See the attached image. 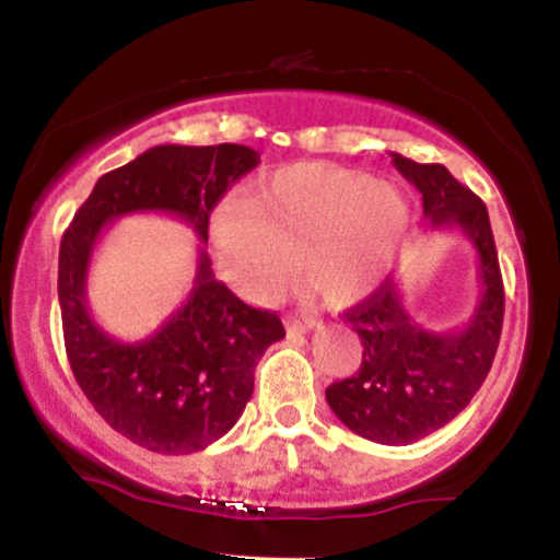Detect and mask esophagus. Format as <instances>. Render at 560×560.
<instances>
[{
  "label": "esophagus",
  "instance_id": "34e87169",
  "mask_svg": "<svg viewBox=\"0 0 560 560\" xmlns=\"http://www.w3.org/2000/svg\"><path fill=\"white\" fill-rule=\"evenodd\" d=\"M287 326L289 329H298V331H311V329H318L320 320L311 318V316H289Z\"/></svg>",
  "mask_w": 560,
  "mask_h": 560
}]
</instances>
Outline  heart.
I'll return each instance as SVG.
<instances>
[{
    "label": "heart",
    "instance_id": "obj_1",
    "mask_svg": "<svg viewBox=\"0 0 560 560\" xmlns=\"http://www.w3.org/2000/svg\"><path fill=\"white\" fill-rule=\"evenodd\" d=\"M410 231V205L369 173L331 165L276 171L213 218L223 273L244 298L268 300L298 271L334 307L382 284Z\"/></svg>",
    "mask_w": 560,
    "mask_h": 560
}]
</instances>
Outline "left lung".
I'll list each match as a JSON object with an SVG mask.
<instances>
[{"label": "left lung", "instance_id": "obj_1", "mask_svg": "<svg viewBox=\"0 0 560 560\" xmlns=\"http://www.w3.org/2000/svg\"><path fill=\"white\" fill-rule=\"evenodd\" d=\"M395 168L423 199L434 229H455L479 258L481 298L464 329L434 334L405 311L400 287L384 279L371 298L345 313L363 345L355 376L334 382L326 402L350 432L378 445H410L450 423L490 374L505 292L485 202L440 163H416L392 152Z\"/></svg>", "mask_w": 560, "mask_h": 560}]
</instances>
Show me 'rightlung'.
<instances>
[{"label": "right lung", "mask_w": 560, "mask_h": 560, "mask_svg": "<svg viewBox=\"0 0 560 560\" xmlns=\"http://www.w3.org/2000/svg\"><path fill=\"white\" fill-rule=\"evenodd\" d=\"M260 155L244 144H160L94 184L60 242L57 294L75 382L115 432L163 455L213 445L240 421L255 389V365L284 326L218 281L205 253L218 199ZM128 212H168L198 231L200 260L190 298L141 343L95 326L85 273L101 229Z\"/></svg>", "instance_id": "1"}]
</instances>
